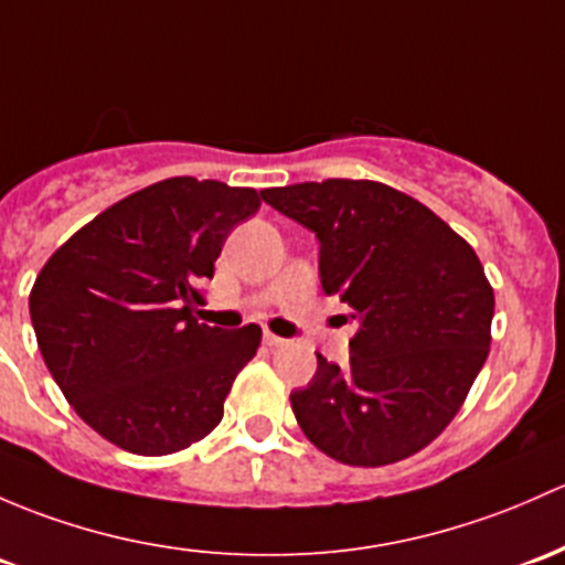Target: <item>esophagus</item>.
Here are the masks:
<instances>
[{
    "label": "esophagus",
    "instance_id": "esophagus-1",
    "mask_svg": "<svg viewBox=\"0 0 565 565\" xmlns=\"http://www.w3.org/2000/svg\"><path fill=\"white\" fill-rule=\"evenodd\" d=\"M265 343H267V347H270V349H281V347H287V338H281V335H276V332H270V330H265Z\"/></svg>",
    "mask_w": 565,
    "mask_h": 565
}]
</instances>
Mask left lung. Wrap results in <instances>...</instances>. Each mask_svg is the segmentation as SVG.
<instances>
[{"instance_id":"8db88e82","label":"left lung","mask_w":565,"mask_h":565,"mask_svg":"<svg viewBox=\"0 0 565 565\" xmlns=\"http://www.w3.org/2000/svg\"><path fill=\"white\" fill-rule=\"evenodd\" d=\"M263 200L317 233L322 289L360 324L349 365L317 354L311 384L289 395L306 438L347 466L417 455L452 423L490 354L495 295L477 252L379 181L295 183Z\"/></svg>"}]
</instances>
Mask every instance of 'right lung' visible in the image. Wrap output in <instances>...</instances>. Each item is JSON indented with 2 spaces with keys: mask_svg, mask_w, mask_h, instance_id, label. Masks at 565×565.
Here are the masks:
<instances>
[{
  "mask_svg": "<svg viewBox=\"0 0 565 565\" xmlns=\"http://www.w3.org/2000/svg\"><path fill=\"white\" fill-rule=\"evenodd\" d=\"M259 205L257 189L168 178L94 216L43 265L29 295L38 347L75 414L110 444L173 455L222 423L263 330L207 328L192 300Z\"/></svg>",
  "mask_w": 565,
  "mask_h": 565,
  "instance_id": "obj_1",
  "label": "right lung"
}]
</instances>
